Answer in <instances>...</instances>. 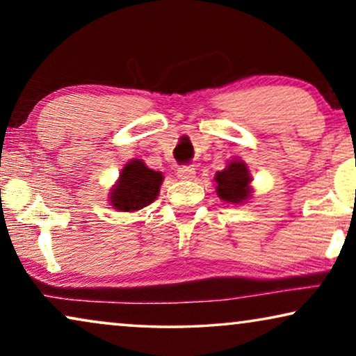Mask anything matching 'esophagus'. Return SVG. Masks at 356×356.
<instances>
[{
    "label": "esophagus",
    "mask_w": 356,
    "mask_h": 356,
    "mask_svg": "<svg viewBox=\"0 0 356 356\" xmlns=\"http://www.w3.org/2000/svg\"><path fill=\"white\" fill-rule=\"evenodd\" d=\"M177 175L179 179H193L194 175H196V170L193 167H188V165H183L177 170Z\"/></svg>",
    "instance_id": "1"
}]
</instances>
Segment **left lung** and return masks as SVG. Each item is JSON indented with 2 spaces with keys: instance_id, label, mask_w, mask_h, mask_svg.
Returning <instances> with one entry per match:
<instances>
[{
  "instance_id": "1",
  "label": "left lung",
  "mask_w": 356,
  "mask_h": 356,
  "mask_svg": "<svg viewBox=\"0 0 356 356\" xmlns=\"http://www.w3.org/2000/svg\"><path fill=\"white\" fill-rule=\"evenodd\" d=\"M250 181L246 165L243 162H232L225 170L217 172V194L223 201L232 204H240L250 197Z\"/></svg>"
}]
</instances>
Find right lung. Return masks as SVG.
<instances>
[{
  "label": "right lung",
  "instance_id": "1",
  "mask_svg": "<svg viewBox=\"0 0 356 356\" xmlns=\"http://www.w3.org/2000/svg\"><path fill=\"white\" fill-rule=\"evenodd\" d=\"M162 181V173L145 167L143 160H133L123 168L120 181L111 189L110 201L118 211H139L157 197Z\"/></svg>",
  "mask_w": 356,
  "mask_h": 356
}]
</instances>
